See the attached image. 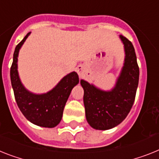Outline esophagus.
I'll use <instances>...</instances> for the list:
<instances>
[{"label":"esophagus","mask_w":159,"mask_h":159,"mask_svg":"<svg viewBox=\"0 0 159 159\" xmlns=\"http://www.w3.org/2000/svg\"><path fill=\"white\" fill-rule=\"evenodd\" d=\"M77 73H78V74H79V75H81V74H82V69H81V68H77Z\"/></svg>","instance_id":"obj_1"}]
</instances>
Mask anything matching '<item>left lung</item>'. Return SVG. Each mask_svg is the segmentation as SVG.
Here are the masks:
<instances>
[{"mask_svg":"<svg viewBox=\"0 0 159 159\" xmlns=\"http://www.w3.org/2000/svg\"><path fill=\"white\" fill-rule=\"evenodd\" d=\"M125 46L124 66L111 90L104 91L81 80L86 120L93 129L107 130L122 122L131 110L139 82V67L133 45L120 35Z\"/></svg>","mask_w":159,"mask_h":159,"instance_id":"8db88e82","label":"left lung"}]
</instances>
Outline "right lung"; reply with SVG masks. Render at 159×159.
<instances>
[{
	"instance_id": "obj_1",
	"label": "right lung",
	"mask_w": 159,
	"mask_h": 159,
	"mask_svg": "<svg viewBox=\"0 0 159 159\" xmlns=\"http://www.w3.org/2000/svg\"><path fill=\"white\" fill-rule=\"evenodd\" d=\"M30 32L15 48L10 68V79L14 97L23 116L38 126L54 128L61 122L65 103L71 90L79 82L78 75L72 72L64 77L52 90L42 94H33L24 87L18 73V57L21 47Z\"/></svg>"
}]
</instances>
